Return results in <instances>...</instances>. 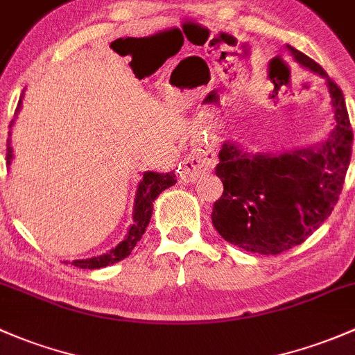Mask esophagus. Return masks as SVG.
I'll use <instances>...</instances> for the list:
<instances>
[{"label": "esophagus", "mask_w": 355, "mask_h": 355, "mask_svg": "<svg viewBox=\"0 0 355 355\" xmlns=\"http://www.w3.org/2000/svg\"><path fill=\"white\" fill-rule=\"evenodd\" d=\"M216 163H218V158H216L214 148L207 143H197L193 151L185 158L184 173L189 178H199L211 173Z\"/></svg>", "instance_id": "obj_1"}]
</instances>
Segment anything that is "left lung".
Listing matches in <instances>:
<instances>
[{"instance_id": "1", "label": "left lung", "mask_w": 355, "mask_h": 355, "mask_svg": "<svg viewBox=\"0 0 355 355\" xmlns=\"http://www.w3.org/2000/svg\"><path fill=\"white\" fill-rule=\"evenodd\" d=\"M300 64L327 78L335 129L318 148L253 155L225 143L216 175L223 196L212 206V225L246 252L277 255L301 245L338 202L352 156V128L342 89L311 58L287 46Z\"/></svg>"}]
</instances>
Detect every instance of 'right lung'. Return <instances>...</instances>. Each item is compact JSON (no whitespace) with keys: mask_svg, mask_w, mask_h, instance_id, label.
Instances as JSON below:
<instances>
[{"mask_svg":"<svg viewBox=\"0 0 355 355\" xmlns=\"http://www.w3.org/2000/svg\"><path fill=\"white\" fill-rule=\"evenodd\" d=\"M20 102H18L17 112L20 109ZM11 128V124H10ZM10 141L8 148H6V165H10L11 159H13V155H11ZM175 173L170 171V173H156V171H146L141 180L139 187H137L136 193V204H134V225H130L129 233L125 236L124 241H121L115 248H112L109 253H103L100 257H93V259L87 260H74L73 266L80 268H100L107 266H114V263L121 262L125 257L130 255V252L134 250L137 241L141 240V236L146 231V226L149 225V219H151L153 214V202H155L156 197L163 192V190L175 185Z\"/></svg>","mask_w":355,"mask_h":355,"instance_id":"obj_1","label":"right lung"}]
</instances>
